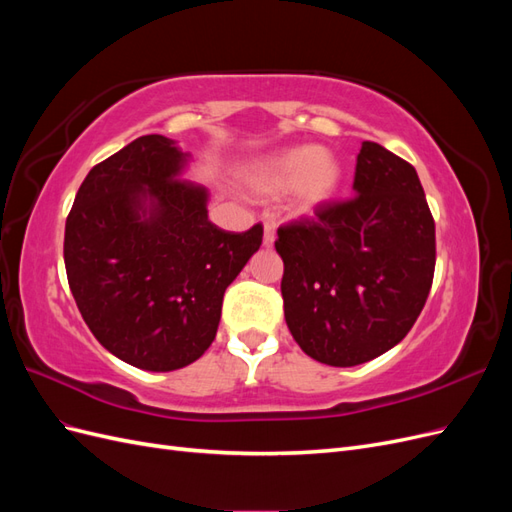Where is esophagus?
Segmentation results:
<instances>
[{"instance_id":"obj_1","label":"esophagus","mask_w":512,"mask_h":512,"mask_svg":"<svg viewBox=\"0 0 512 512\" xmlns=\"http://www.w3.org/2000/svg\"><path fill=\"white\" fill-rule=\"evenodd\" d=\"M262 226H265V235H262V243H265V247H271L273 241H275V220L273 218H262Z\"/></svg>"}]
</instances>
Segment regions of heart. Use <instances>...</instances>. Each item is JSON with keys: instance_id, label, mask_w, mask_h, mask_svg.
Segmentation results:
<instances>
[{"instance_id": "obj_1", "label": "heart", "mask_w": 512, "mask_h": 512, "mask_svg": "<svg viewBox=\"0 0 512 512\" xmlns=\"http://www.w3.org/2000/svg\"><path fill=\"white\" fill-rule=\"evenodd\" d=\"M245 181L254 192H280L290 185L294 203L314 207L335 192L339 166L327 151L297 147L252 164Z\"/></svg>"}]
</instances>
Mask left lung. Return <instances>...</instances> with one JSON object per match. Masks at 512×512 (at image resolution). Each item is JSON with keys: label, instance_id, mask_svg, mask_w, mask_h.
<instances>
[{"label": "left lung", "instance_id": "obj_1", "mask_svg": "<svg viewBox=\"0 0 512 512\" xmlns=\"http://www.w3.org/2000/svg\"><path fill=\"white\" fill-rule=\"evenodd\" d=\"M354 196L322 200L277 228L282 297L294 342L312 359L352 367L414 327L436 269V222L410 162L365 141Z\"/></svg>", "mask_w": 512, "mask_h": 512}]
</instances>
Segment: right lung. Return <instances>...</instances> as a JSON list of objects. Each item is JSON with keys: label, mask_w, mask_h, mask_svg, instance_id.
I'll list each match as a JSON object with an SVG mask.
<instances>
[{"label": "right lung", "mask_w": 512, "mask_h": 512, "mask_svg": "<svg viewBox=\"0 0 512 512\" xmlns=\"http://www.w3.org/2000/svg\"><path fill=\"white\" fill-rule=\"evenodd\" d=\"M183 160L166 136L136 138L89 170L66 220L68 284L85 324L149 371L205 354L226 288L262 243V224L209 222L207 192L177 179Z\"/></svg>", "instance_id": "add662e5"}]
</instances>
